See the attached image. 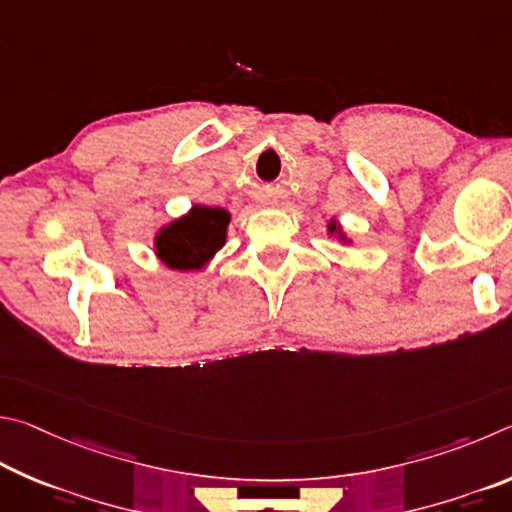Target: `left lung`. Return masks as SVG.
<instances>
[{
  "label": "left lung",
  "mask_w": 512,
  "mask_h": 512,
  "mask_svg": "<svg viewBox=\"0 0 512 512\" xmlns=\"http://www.w3.org/2000/svg\"><path fill=\"white\" fill-rule=\"evenodd\" d=\"M328 233H330V236H333V233H337L339 238L346 240V236H344V233H342V229H339V224H337L335 220H330V222H328Z\"/></svg>",
  "instance_id": "left-lung-1"
}]
</instances>
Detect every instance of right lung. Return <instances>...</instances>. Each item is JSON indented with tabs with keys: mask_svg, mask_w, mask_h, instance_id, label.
<instances>
[{
	"mask_svg": "<svg viewBox=\"0 0 512 512\" xmlns=\"http://www.w3.org/2000/svg\"><path fill=\"white\" fill-rule=\"evenodd\" d=\"M229 220V211L220 206L193 204L186 215L157 231L155 254L170 270H204L227 240Z\"/></svg>",
	"mask_w": 512,
	"mask_h": 512,
	"instance_id": "right-lung-1",
	"label": "right lung"
}]
</instances>
